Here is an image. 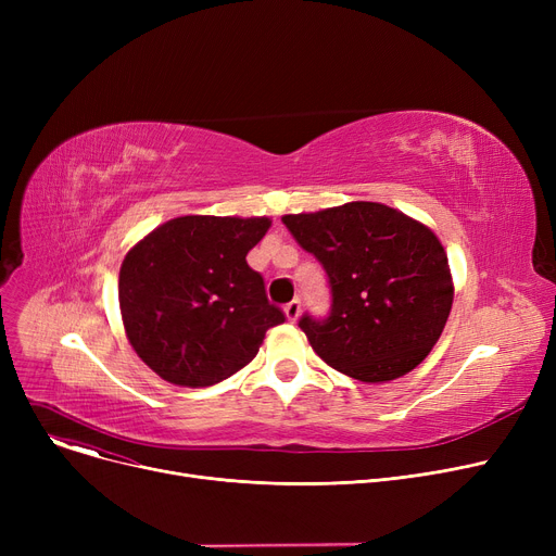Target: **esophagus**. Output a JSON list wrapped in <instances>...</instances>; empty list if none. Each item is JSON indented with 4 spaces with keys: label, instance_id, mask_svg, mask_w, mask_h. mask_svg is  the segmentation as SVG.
Returning <instances> with one entry per match:
<instances>
[{
    "label": "esophagus",
    "instance_id": "1",
    "mask_svg": "<svg viewBox=\"0 0 556 556\" xmlns=\"http://www.w3.org/2000/svg\"><path fill=\"white\" fill-rule=\"evenodd\" d=\"M283 311H286V317L290 319V323H295V319H298L300 313H302V302H300V300L288 302V304L283 306Z\"/></svg>",
    "mask_w": 556,
    "mask_h": 556
}]
</instances>
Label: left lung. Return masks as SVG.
Returning <instances> with one entry per match:
<instances>
[{
    "instance_id": "8db88e82",
    "label": "left lung",
    "mask_w": 556,
    "mask_h": 556,
    "mask_svg": "<svg viewBox=\"0 0 556 556\" xmlns=\"http://www.w3.org/2000/svg\"><path fill=\"white\" fill-rule=\"evenodd\" d=\"M281 220L329 277V315L300 317L313 352L363 383L413 371L440 340L453 304L448 258L434 233L378 202Z\"/></svg>"
}]
</instances>
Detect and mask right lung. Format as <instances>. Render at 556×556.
Returning a JSON list of instances; mask_svg holds the SVG:
<instances>
[{"instance_id":"1","label":"right lung","mask_w":556,"mask_h":556,"mask_svg":"<svg viewBox=\"0 0 556 556\" xmlns=\"http://www.w3.org/2000/svg\"><path fill=\"white\" fill-rule=\"evenodd\" d=\"M268 218L182 216L139 241L119 273V306L137 356L164 381L207 388L245 367L286 315L268 302L248 252Z\"/></svg>"}]
</instances>
